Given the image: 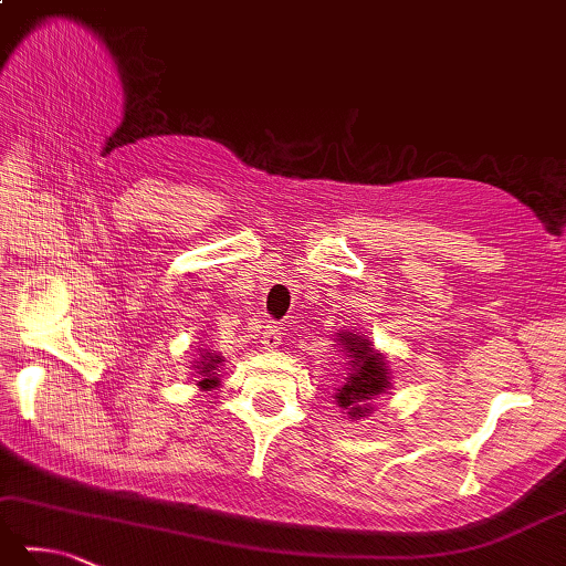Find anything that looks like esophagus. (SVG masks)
Here are the masks:
<instances>
[{
  "label": "esophagus",
  "instance_id": "obj_1",
  "mask_svg": "<svg viewBox=\"0 0 566 566\" xmlns=\"http://www.w3.org/2000/svg\"><path fill=\"white\" fill-rule=\"evenodd\" d=\"M261 343H263L265 352H273L275 347H279L281 345V329H279V325H265Z\"/></svg>",
  "mask_w": 566,
  "mask_h": 566
}]
</instances>
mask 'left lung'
Wrapping results in <instances>:
<instances>
[{"mask_svg":"<svg viewBox=\"0 0 566 566\" xmlns=\"http://www.w3.org/2000/svg\"><path fill=\"white\" fill-rule=\"evenodd\" d=\"M335 339L337 355L345 361V377L335 389L333 399L349 419H367L375 411V399L391 389L389 359L381 349L371 345V339L355 329H339Z\"/></svg>","mask_w":566,"mask_h":566,"instance_id":"8db88e82","label":"left lung"}]
</instances>
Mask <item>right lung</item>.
I'll return each mask as SVG.
<instances>
[{
  "label": "right lung",
  "mask_w": 566,
  "mask_h": 566,
  "mask_svg": "<svg viewBox=\"0 0 566 566\" xmlns=\"http://www.w3.org/2000/svg\"><path fill=\"white\" fill-rule=\"evenodd\" d=\"M223 359L217 355L211 345L199 347V357L191 361V375L197 377V387L201 391H211L219 384V371H221Z\"/></svg>",
  "instance_id": "right-lung-1"
}]
</instances>
